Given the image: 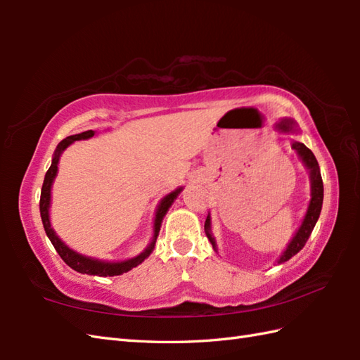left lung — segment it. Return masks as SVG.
Masks as SVG:
<instances>
[{"instance_id":"left-lung-1","label":"left lung","mask_w":360,"mask_h":360,"mask_svg":"<svg viewBox=\"0 0 360 360\" xmlns=\"http://www.w3.org/2000/svg\"><path fill=\"white\" fill-rule=\"evenodd\" d=\"M277 128L283 133H295L298 131L295 127V122L290 119H283L277 124ZM292 148L297 151V155L300 156V159L303 160L304 167L309 170V178H311V201L308 205L307 215H304L302 226L298 227V231L295 232V235L292 236V240L288 244L286 250L283 252L281 257L278 258L277 263H285L288 262L289 258H292L295 254H298L307 244L309 235L314 229L317 219L320 217V210H322V204H323V181H322V174H320V168H319V162L307 145L302 142H292ZM204 231L205 235H207L209 241L212 243L213 249L217 250V243L215 238L212 236V231H210V215H207V219H205L204 224Z\"/></svg>"}]
</instances>
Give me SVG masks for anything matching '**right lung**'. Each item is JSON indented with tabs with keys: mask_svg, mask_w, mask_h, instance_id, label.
<instances>
[{
	"mask_svg": "<svg viewBox=\"0 0 360 360\" xmlns=\"http://www.w3.org/2000/svg\"><path fill=\"white\" fill-rule=\"evenodd\" d=\"M94 136L93 129H88V131H83L80 134H74L66 137L62 142L57 145L56 153H53L52 158V164L49 167V170L46 172L44 181H43V187H41V196H40V215H41V221H43V227L44 232L48 235V238L51 240L52 246L56 248V250L58 252V255L62 257L63 262L72 267L74 271H77L80 274H88V275H98V277H114V275H120L124 272L131 271L133 267H136L137 264H141L145 258H148L150 254L155 249L156 244V238L160 231V224H162V219L165 217V213L170 209V205L173 204V201L178 198V195L181 193L182 187L176 188L174 192L168 193L167 196L162 198V201L159 202L158 210H156V217H155V226H153V240L147 246L142 254H139L134 258L129 259H124V262H103V259H97V258H91V257H85L75 252L72 249H70L66 244L58 238L57 233L53 232V229L51 227V219H49V205H51V188H52V182L56 179L57 176V170H58V160L62 153L70 147V145L74 141H82V139H89V137Z\"/></svg>",
	"mask_w": 360,
	"mask_h": 360,
	"instance_id": "right-lung-1",
	"label": "right lung"
}]
</instances>
